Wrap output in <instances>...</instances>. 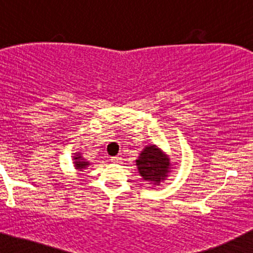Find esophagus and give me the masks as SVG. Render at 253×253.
<instances>
[{"label":"esophagus","instance_id":"esophagus-1","mask_svg":"<svg viewBox=\"0 0 253 253\" xmlns=\"http://www.w3.org/2000/svg\"><path fill=\"white\" fill-rule=\"evenodd\" d=\"M110 162H112V163H120L121 158L120 157H112V158H110Z\"/></svg>","mask_w":253,"mask_h":253}]
</instances>
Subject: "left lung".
Wrapping results in <instances>:
<instances>
[{
  "label": "left lung",
  "instance_id": "left-lung-1",
  "mask_svg": "<svg viewBox=\"0 0 253 253\" xmlns=\"http://www.w3.org/2000/svg\"><path fill=\"white\" fill-rule=\"evenodd\" d=\"M138 170L145 181L159 183L169 172V158L162 153L158 147L146 146L136 161Z\"/></svg>",
  "mask_w": 253,
  "mask_h": 253
}]
</instances>
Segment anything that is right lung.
Here are the masks:
<instances>
[{
  "mask_svg": "<svg viewBox=\"0 0 253 253\" xmlns=\"http://www.w3.org/2000/svg\"><path fill=\"white\" fill-rule=\"evenodd\" d=\"M74 159L76 161L75 162V164H76L77 169H84V168H86V165H89L88 162H83L82 157L80 155H77V157H74Z\"/></svg>",
  "mask_w": 253,
  "mask_h": 253,
  "instance_id": "right-lung-1",
  "label": "right lung"
}]
</instances>
